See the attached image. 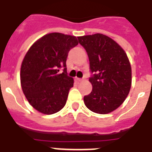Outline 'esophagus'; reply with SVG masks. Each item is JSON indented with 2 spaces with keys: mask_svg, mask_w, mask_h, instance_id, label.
I'll return each mask as SVG.
<instances>
[{
  "mask_svg": "<svg viewBox=\"0 0 152 152\" xmlns=\"http://www.w3.org/2000/svg\"><path fill=\"white\" fill-rule=\"evenodd\" d=\"M76 80L77 81V82H81V81H83V79H80V78H76Z\"/></svg>",
  "mask_w": 152,
  "mask_h": 152,
  "instance_id": "obj_1",
  "label": "esophagus"
}]
</instances>
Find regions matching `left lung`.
Listing matches in <instances>:
<instances>
[{
	"mask_svg": "<svg viewBox=\"0 0 152 152\" xmlns=\"http://www.w3.org/2000/svg\"><path fill=\"white\" fill-rule=\"evenodd\" d=\"M89 57L92 91L85 105L98 114H108L123 104L129 94L132 70L126 53L118 43L102 33L78 37Z\"/></svg>",
	"mask_w": 152,
	"mask_h": 152,
	"instance_id": "8db88e82",
	"label": "left lung"
}]
</instances>
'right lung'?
<instances>
[{"mask_svg":"<svg viewBox=\"0 0 152 152\" xmlns=\"http://www.w3.org/2000/svg\"><path fill=\"white\" fill-rule=\"evenodd\" d=\"M79 44L74 36L50 33L33 43L25 55L20 70L21 87L30 105L45 115L63 108L74 80L68 76L66 59ZM61 67L64 72L58 74Z\"/></svg>","mask_w":152,"mask_h":152,"instance_id":"right-lung-1","label":"right lung"}]
</instances>
